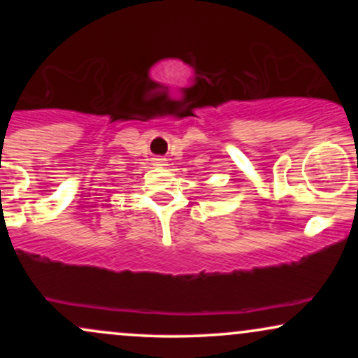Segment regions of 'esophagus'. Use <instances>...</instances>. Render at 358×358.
<instances>
[{
	"label": "esophagus",
	"instance_id": "obj_1",
	"mask_svg": "<svg viewBox=\"0 0 358 358\" xmlns=\"http://www.w3.org/2000/svg\"><path fill=\"white\" fill-rule=\"evenodd\" d=\"M165 162H166V159L165 158H159V156H156V158H153V163H155L156 166H163V165H165Z\"/></svg>",
	"mask_w": 358,
	"mask_h": 358
}]
</instances>
